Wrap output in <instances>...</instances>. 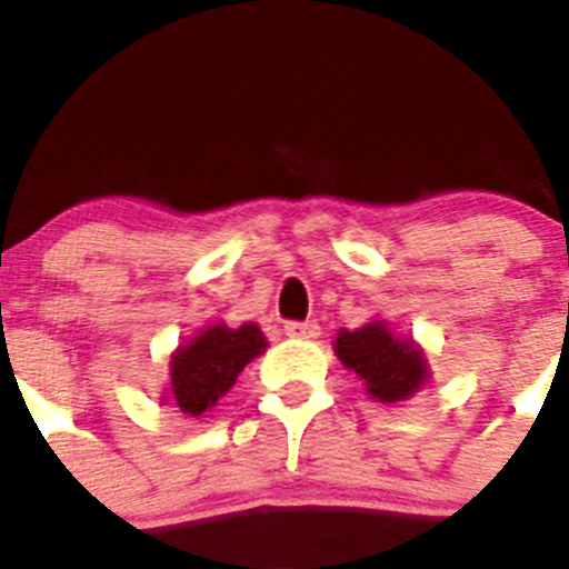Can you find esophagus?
<instances>
[{"label":"esophagus","mask_w":569,"mask_h":569,"mask_svg":"<svg viewBox=\"0 0 569 569\" xmlns=\"http://www.w3.org/2000/svg\"><path fill=\"white\" fill-rule=\"evenodd\" d=\"M284 336H290V339H319V325L316 321H288Z\"/></svg>","instance_id":"obj_1"}]
</instances>
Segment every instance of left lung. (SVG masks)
<instances>
[{"mask_svg": "<svg viewBox=\"0 0 569 569\" xmlns=\"http://www.w3.org/2000/svg\"><path fill=\"white\" fill-rule=\"evenodd\" d=\"M333 350L347 370H356V376L365 379L367 393L385 405L410 399L430 376L425 350L416 341L393 336L385 321H370L359 330H341Z\"/></svg>", "mask_w": 569, "mask_h": 569, "instance_id": "obj_1", "label": "left lung"}]
</instances>
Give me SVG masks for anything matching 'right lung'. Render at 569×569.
<instances>
[{
    "instance_id": "right-lung-1",
    "label": "right lung",
    "mask_w": 569,
    "mask_h": 569,
    "mask_svg": "<svg viewBox=\"0 0 569 569\" xmlns=\"http://www.w3.org/2000/svg\"><path fill=\"white\" fill-rule=\"evenodd\" d=\"M264 347L268 339L253 321L236 330L228 325L202 330L170 356V393L164 399L190 419H199L228 393L244 365L253 361Z\"/></svg>"
}]
</instances>
